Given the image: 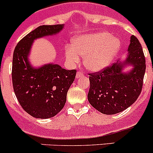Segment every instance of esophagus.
Segmentation results:
<instances>
[{
  "mask_svg": "<svg viewBox=\"0 0 153 153\" xmlns=\"http://www.w3.org/2000/svg\"><path fill=\"white\" fill-rule=\"evenodd\" d=\"M83 76H84V74H83L82 72H80V71H78V72H77V74H76V78H82Z\"/></svg>",
  "mask_w": 153,
  "mask_h": 153,
  "instance_id": "esophagus-1",
  "label": "esophagus"
}]
</instances>
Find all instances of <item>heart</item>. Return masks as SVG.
Returning a JSON list of instances; mask_svg holds the SVG:
<instances>
[{
    "instance_id": "obj_1",
    "label": "heart",
    "mask_w": 153,
    "mask_h": 153,
    "mask_svg": "<svg viewBox=\"0 0 153 153\" xmlns=\"http://www.w3.org/2000/svg\"><path fill=\"white\" fill-rule=\"evenodd\" d=\"M119 39L106 32L88 33L75 36L72 46L65 49V56L71 64L79 62L78 55L84 57V66L91 71H99L107 67L121 48Z\"/></svg>"
}]
</instances>
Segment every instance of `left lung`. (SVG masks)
<instances>
[{"instance_id":"obj_1","label":"left lung","mask_w":153,"mask_h":153,"mask_svg":"<svg viewBox=\"0 0 153 153\" xmlns=\"http://www.w3.org/2000/svg\"><path fill=\"white\" fill-rule=\"evenodd\" d=\"M145 61L139 41L132 35L126 59L118 61L104 70L89 74L90 87L87 95L89 104L105 115L119 113L127 109L141 94ZM127 65L133 68L123 72Z\"/></svg>"}]
</instances>
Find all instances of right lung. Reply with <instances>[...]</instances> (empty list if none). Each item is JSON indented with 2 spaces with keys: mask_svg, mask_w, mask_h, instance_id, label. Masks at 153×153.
I'll return each mask as SVG.
<instances>
[{
  "mask_svg": "<svg viewBox=\"0 0 153 153\" xmlns=\"http://www.w3.org/2000/svg\"><path fill=\"white\" fill-rule=\"evenodd\" d=\"M64 24L43 25L18 42L12 59L14 92L23 109L36 118H52L64 108L68 89L75 80L76 70H67L55 64L33 67L29 55L34 41L58 34Z\"/></svg>",
  "mask_w": 153,
  "mask_h": 153,
  "instance_id": "obj_1",
  "label": "right lung"
}]
</instances>
